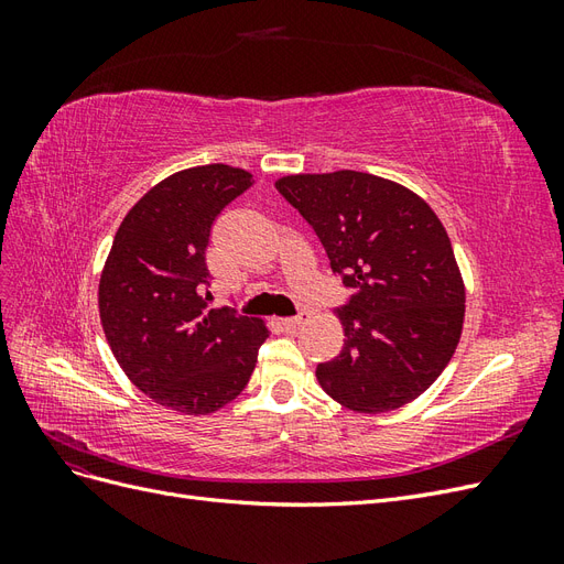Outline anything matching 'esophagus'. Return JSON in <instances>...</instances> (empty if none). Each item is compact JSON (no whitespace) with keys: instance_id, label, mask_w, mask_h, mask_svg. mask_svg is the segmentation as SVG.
I'll return each instance as SVG.
<instances>
[{"instance_id":"esophagus-1","label":"esophagus","mask_w":564,"mask_h":564,"mask_svg":"<svg viewBox=\"0 0 564 564\" xmlns=\"http://www.w3.org/2000/svg\"><path fill=\"white\" fill-rule=\"evenodd\" d=\"M308 317H311L308 308H299V313L294 317H284V319H280V324L284 329H299L301 324L308 322Z\"/></svg>"}]
</instances>
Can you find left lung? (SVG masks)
Listing matches in <instances>:
<instances>
[{"label":"left lung","instance_id":"8db88e82","mask_svg":"<svg viewBox=\"0 0 564 564\" xmlns=\"http://www.w3.org/2000/svg\"><path fill=\"white\" fill-rule=\"evenodd\" d=\"M275 187L352 292L336 311L344 348L317 365L319 386L362 414L416 400L464 327L466 292L440 218L406 187L362 172L284 176Z\"/></svg>","mask_w":564,"mask_h":564}]
</instances>
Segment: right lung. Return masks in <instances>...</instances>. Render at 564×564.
<instances>
[{"instance_id":"right-lung-1","label":"right lung","mask_w":564,"mask_h":564,"mask_svg":"<svg viewBox=\"0 0 564 564\" xmlns=\"http://www.w3.org/2000/svg\"><path fill=\"white\" fill-rule=\"evenodd\" d=\"M251 185V174L228 164L164 178L122 220L100 275V322L119 367L183 414H209L240 395L268 338L261 319L230 305L209 311L214 220Z\"/></svg>"}]
</instances>
